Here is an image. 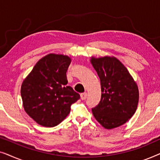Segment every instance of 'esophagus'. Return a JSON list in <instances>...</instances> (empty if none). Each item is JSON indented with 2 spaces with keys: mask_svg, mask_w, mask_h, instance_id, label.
<instances>
[{
  "mask_svg": "<svg viewBox=\"0 0 160 160\" xmlns=\"http://www.w3.org/2000/svg\"><path fill=\"white\" fill-rule=\"evenodd\" d=\"M87 97V92H84V93H82L81 94V98H82V100H86V98Z\"/></svg>",
  "mask_w": 160,
  "mask_h": 160,
  "instance_id": "1",
  "label": "esophagus"
}]
</instances>
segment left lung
<instances>
[{"label":"left lung","instance_id":"1","mask_svg":"<svg viewBox=\"0 0 160 160\" xmlns=\"http://www.w3.org/2000/svg\"><path fill=\"white\" fill-rule=\"evenodd\" d=\"M101 85V99L92 109L96 120L106 129L126 123L136 111L139 100L137 84L124 65L115 58L91 60Z\"/></svg>","mask_w":160,"mask_h":160}]
</instances>
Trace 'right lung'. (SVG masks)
<instances>
[{"label":"right lung","instance_id":"right-lung-1","mask_svg":"<svg viewBox=\"0 0 160 160\" xmlns=\"http://www.w3.org/2000/svg\"><path fill=\"white\" fill-rule=\"evenodd\" d=\"M71 59L49 54L35 65L21 87L25 111L37 123L47 128L57 126L69 114L79 94L68 86L66 72Z\"/></svg>","mask_w":160,"mask_h":160}]
</instances>
